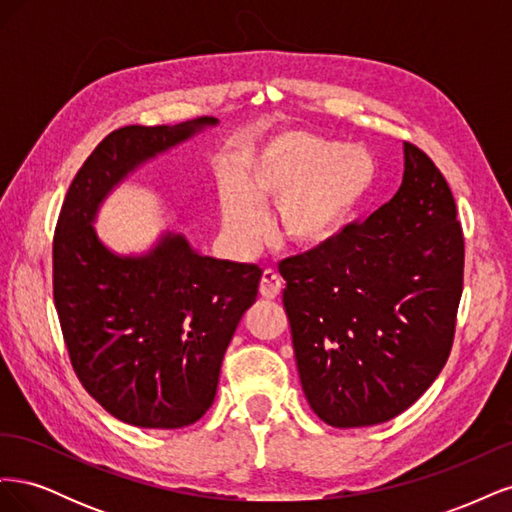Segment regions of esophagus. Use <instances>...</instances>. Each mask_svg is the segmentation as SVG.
Here are the masks:
<instances>
[{
    "label": "esophagus",
    "mask_w": 512,
    "mask_h": 512,
    "mask_svg": "<svg viewBox=\"0 0 512 512\" xmlns=\"http://www.w3.org/2000/svg\"><path fill=\"white\" fill-rule=\"evenodd\" d=\"M282 292V280H280V275H277L275 271H271V269H267L265 273H262V277H260V294L265 299H275L277 294Z\"/></svg>",
    "instance_id": "esophagus-1"
}]
</instances>
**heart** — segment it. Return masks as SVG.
<instances>
[{"mask_svg":"<svg viewBox=\"0 0 512 512\" xmlns=\"http://www.w3.org/2000/svg\"><path fill=\"white\" fill-rule=\"evenodd\" d=\"M237 183L220 196L222 226L237 252L258 245L267 205H277V237L309 252L333 243L352 222L376 183V160L361 145L286 132L245 153Z\"/></svg>","mask_w":512,"mask_h":512,"instance_id":"1","label":"heart"}]
</instances>
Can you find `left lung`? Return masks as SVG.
Here are the masks:
<instances>
[{
	"instance_id": "1",
	"label": "left lung",
	"mask_w": 512,
	"mask_h": 512,
	"mask_svg": "<svg viewBox=\"0 0 512 512\" xmlns=\"http://www.w3.org/2000/svg\"><path fill=\"white\" fill-rule=\"evenodd\" d=\"M294 359L312 410L367 427L410 408L442 371L463 288L455 198L404 143L397 194L333 243L280 265Z\"/></svg>"
}]
</instances>
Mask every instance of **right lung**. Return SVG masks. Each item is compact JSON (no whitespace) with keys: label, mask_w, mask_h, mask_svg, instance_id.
Here are the masks:
<instances>
[{"label":"right lung","mask_w":512,"mask_h":512,"mask_svg":"<svg viewBox=\"0 0 512 512\" xmlns=\"http://www.w3.org/2000/svg\"><path fill=\"white\" fill-rule=\"evenodd\" d=\"M218 123L200 117L111 132L76 173L59 213L53 297L72 367L108 414L134 427L179 429L211 408L262 269L200 254L173 230L143 252L119 254L96 222L138 168Z\"/></svg>","instance_id":"right-lung-1"}]
</instances>
